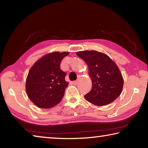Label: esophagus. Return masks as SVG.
<instances>
[{"label": "esophagus", "mask_w": 148, "mask_h": 148, "mask_svg": "<svg viewBox=\"0 0 148 148\" xmlns=\"http://www.w3.org/2000/svg\"><path fill=\"white\" fill-rule=\"evenodd\" d=\"M78 83H79V79H77V80H76V81L73 82V84L75 85V86H76V85H77V84Z\"/></svg>", "instance_id": "34e87169"}]
</instances>
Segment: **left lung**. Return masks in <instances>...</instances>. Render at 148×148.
<instances>
[{
  "label": "left lung",
  "instance_id": "8db88e82",
  "mask_svg": "<svg viewBox=\"0 0 148 148\" xmlns=\"http://www.w3.org/2000/svg\"><path fill=\"white\" fill-rule=\"evenodd\" d=\"M77 56L86 62L92 88L84 97L96 106H104L114 101L121 93L123 77L119 67L106 54L95 50L81 51Z\"/></svg>",
  "mask_w": 148,
  "mask_h": 148
}]
</instances>
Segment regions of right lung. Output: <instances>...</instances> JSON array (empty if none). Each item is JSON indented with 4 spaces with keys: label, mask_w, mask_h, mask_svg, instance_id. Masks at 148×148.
Instances as JSON below:
<instances>
[{
    "label": "right lung",
    "mask_w": 148,
    "mask_h": 148,
    "mask_svg": "<svg viewBox=\"0 0 148 148\" xmlns=\"http://www.w3.org/2000/svg\"><path fill=\"white\" fill-rule=\"evenodd\" d=\"M69 52L54 51L42 57L29 70L26 79V92L29 99L40 108L47 109L58 104L69 82L60 69L61 60Z\"/></svg>",
    "instance_id": "right-lung-1"
}]
</instances>
